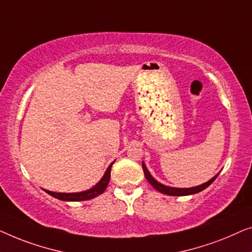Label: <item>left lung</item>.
<instances>
[{
    "label": "left lung",
    "mask_w": 252,
    "mask_h": 252,
    "mask_svg": "<svg viewBox=\"0 0 252 252\" xmlns=\"http://www.w3.org/2000/svg\"><path fill=\"white\" fill-rule=\"evenodd\" d=\"M143 170H144V175H145V177H146V179L148 180V183H150L155 189L158 190V192L163 193V194H166V195H171V196L192 195V194H196L198 192H202V190L207 189L208 186H210L219 175V173H217V175H216L214 178L208 180L207 183L202 184V185H198V186H195V187H190V189H177V187L163 185V184H161L160 182H158V180L151 175V172L148 171V169L146 168V164H145L144 162H143Z\"/></svg>",
    "instance_id": "8db88e82"
}]
</instances>
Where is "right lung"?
Segmentation results:
<instances>
[{
  "mask_svg": "<svg viewBox=\"0 0 252 252\" xmlns=\"http://www.w3.org/2000/svg\"><path fill=\"white\" fill-rule=\"evenodd\" d=\"M114 162H112L111 164H109L107 170H106L104 173V176H102V178L99 180L94 187H91L90 189L83 190V192H79V193H56V192H51V190L44 189L45 193H48L49 195L58 198V200L68 201V202L87 201V200H91V198H94L95 196L100 195V194L104 193L105 189H107L109 179H111V169Z\"/></svg>",
  "mask_w": 252,
  "mask_h": 252,
  "instance_id": "1",
  "label": "right lung"
}]
</instances>
